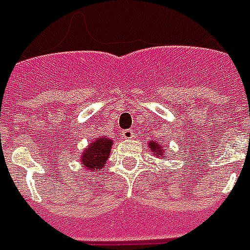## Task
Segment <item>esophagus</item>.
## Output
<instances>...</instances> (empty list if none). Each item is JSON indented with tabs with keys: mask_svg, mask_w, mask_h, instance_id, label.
<instances>
[{
	"mask_svg": "<svg viewBox=\"0 0 250 250\" xmlns=\"http://www.w3.org/2000/svg\"><path fill=\"white\" fill-rule=\"evenodd\" d=\"M122 136L125 137V139H133L135 136V132H133L132 129H125V131H122Z\"/></svg>",
	"mask_w": 250,
	"mask_h": 250,
	"instance_id": "esophagus-1",
	"label": "esophagus"
}]
</instances>
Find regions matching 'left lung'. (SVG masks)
Wrapping results in <instances>:
<instances>
[{
  "instance_id": "8db88e82",
  "label": "left lung",
  "mask_w": 250,
  "mask_h": 250,
  "mask_svg": "<svg viewBox=\"0 0 250 250\" xmlns=\"http://www.w3.org/2000/svg\"><path fill=\"white\" fill-rule=\"evenodd\" d=\"M149 148L154 153V156H157L158 158L161 157H166V150H165V146L164 145H161L160 143H157V141H150L149 143Z\"/></svg>"
}]
</instances>
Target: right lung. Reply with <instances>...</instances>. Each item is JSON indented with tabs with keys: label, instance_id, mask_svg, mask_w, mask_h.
I'll list each match as a JSON object with an SVG mask.
<instances>
[{
	"label": "right lung",
	"instance_id": "obj_1",
	"mask_svg": "<svg viewBox=\"0 0 250 250\" xmlns=\"http://www.w3.org/2000/svg\"><path fill=\"white\" fill-rule=\"evenodd\" d=\"M111 145L113 140H110L109 137H97L92 141L80 156V162L84 165V168L89 171H101L109 158Z\"/></svg>",
	"mask_w": 250,
	"mask_h": 250
}]
</instances>
